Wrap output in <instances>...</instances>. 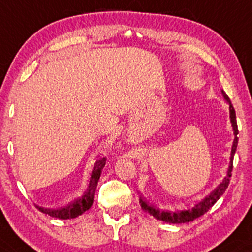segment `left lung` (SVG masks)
Listing matches in <instances>:
<instances>
[{
  "mask_svg": "<svg viewBox=\"0 0 252 252\" xmlns=\"http://www.w3.org/2000/svg\"><path fill=\"white\" fill-rule=\"evenodd\" d=\"M225 99L227 100L228 104H230V118H231V123H232L233 130H235V140H233V146H232V150H231V162H230V167H228L227 170V175L225 176L224 181L219 185L217 189L211 193L210 195H207L204 200L199 202L198 205H195L193 209H189L187 211H178V212H163V211H160L155 207L150 206L147 201H144L142 198H140V205L142 207L143 211L148 212L149 215H152L154 218L158 219L161 221H166V222H170V224H182V222H189L193 221L194 219L199 218V217L206 213L213 205L216 204L217 201L219 200L220 195L224 194V192L226 190L228 184H230V179H231V173H232L233 169V156H235L236 149H237V144H238V126H237V120H236V112L233 106L231 105L230 98H228L226 94H224Z\"/></svg>",
  "mask_w": 252,
  "mask_h": 252,
  "instance_id": "8db88e82",
  "label": "left lung"
}]
</instances>
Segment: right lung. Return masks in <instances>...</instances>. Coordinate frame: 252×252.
Segmentation results:
<instances>
[{"mask_svg":"<svg viewBox=\"0 0 252 252\" xmlns=\"http://www.w3.org/2000/svg\"><path fill=\"white\" fill-rule=\"evenodd\" d=\"M105 162H106L105 158H99V160H97V162L94 167V172H92L91 179H90L89 189H86V192L84 193L83 196L76 199L74 201L70 202V204L66 205V206H63L59 210L43 209V207L37 206V209H39L40 212L46 213V215L54 217V218H59V219L76 218V217L83 215L85 211H88L90 207H91L92 202H94L98 180H99L100 173H102V169L104 168V166H105Z\"/></svg>","mask_w":252,"mask_h":252,"instance_id":"obj_1","label":"right lung"}]
</instances>
